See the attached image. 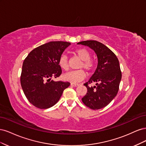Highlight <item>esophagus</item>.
Returning <instances> with one entry per match:
<instances>
[{
  "mask_svg": "<svg viewBox=\"0 0 146 146\" xmlns=\"http://www.w3.org/2000/svg\"><path fill=\"white\" fill-rule=\"evenodd\" d=\"M70 85H71L72 86H78V84L71 83H70Z\"/></svg>",
  "mask_w": 146,
  "mask_h": 146,
  "instance_id": "obj_1",
  "label": "esophagus"
}]
</instances>
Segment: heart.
I'll use <instances>...</instances> for the list:
<instances>
[{
  "instance_id": "obj_1",
  "label": "heart",
  "mask_w": 146,
  "mask_h": 146,
  "mask_svg": "<svg viewBox=\"0 0 146 146\" xmlns=\"http://www.w3.org/2000/svg\"><path fill=\"white\" fill-rule=\"evenodd\" d=\"M76 54L78 58L83 61L79 68H83L88 71H91L93 69L94 63L91 60H90L91 54L89 51L85 48H78L76 51ZM58 64L61 69L65 70H68L69 68L68 56L65 54L61 55L58 60ZM63 77L66 81L72 83H77L83 80L85 78V73L82 69L73 70V71L65 74L63 75Z\"/></svg>"
}]
</instances>
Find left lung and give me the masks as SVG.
<instances>
[{"instance_id": "left-lung-1", "label": "left lung", "mask_w": 146, "mask_h": 146, "mask_svg": "<svg viewBox=\"0 0 146 146\" xmlns=\"http://www.w3.org/2000/svg\"><path fill=\"white\" fill-rule=\"evenodd\" d=\"M77 44L86 46L93 50L98 57V66L94 74L84 84L87 93L82 99L86 107L99 110L108 105L116 96L122 74L116 55L102 43L94 40L84 41ZM94 82L96 86L90 87L88 84Z\"/></svg>"}]
</instances>
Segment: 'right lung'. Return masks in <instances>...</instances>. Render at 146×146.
Listing matches in <instances>:
<instances>
[{
	"instance_id": "add662e5",
	"label": "right lung",
	"mask_w": 146,
	"mask_h": 146,
	"mask_svg": "<svg viewBox=\"0 0 146 146\" xmlns=\"http://www.w3.org/2000/svg\"><path fill=\"white\" fill-rule=\"evenodd\" d=\"M70 43L51 41L31 51L24 60L21 84L26 98L35 107L40 109L52 107L60 100L69 82H55L61 68L58 60Z\"/></svg>"
}]
</instances>
